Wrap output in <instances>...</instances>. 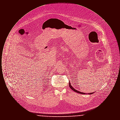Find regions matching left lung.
Listing matches in <instances>:
<instances>
[{
  "instance_id": "left-lung-1",
  "label": "left lung",
  "mask_w": 120,
  "mask_h": 120,
  "mask_svg": "<svg viewBox=\"0 0 120 120\" xmlns=\"http://www.w3.org/2000/svg\"><path fill=\"white\" fill-rule=\"evenodd\" d=\"M70 82V81H69ZM69 87H70V88L72 90H73L75 92H76V93H79L80 94H94V92H92V93H82V92H81L79 91H78V90H75V89L72 86H71V84L70 83V82H69Z\"/></svg>"
}]
</instances>
